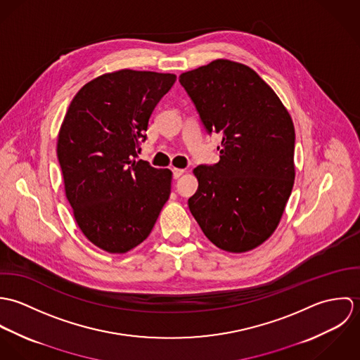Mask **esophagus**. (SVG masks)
I'll return each instance as SVG.
<instances>
[{
  "label": "esophagus",
  "instance_id": "esophagus-1",
  "mask_svg": "<svg viewBox=\"0 0 360 360\" xmlns=\"http://www.w3.org/2000/svg\"><path fill=\"white\" fill-rule=\"evenodd\" d=\"M172 173H173V179H179L183 173H184V169H172Z\"/></svg>",
  "mask_w": 360,
  "mask_h": 360
}]
</instances>
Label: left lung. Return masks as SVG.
I'll return each instance as SVG.
<instances>
[{"mask_svg":"<svg viewBox=\"0 0 360 360\" xmlns=\"http://www.w3.org/2000/svg\"><path fill=\"white\" fill-rule=\"evenodd\" d=\"M180 84L207 134L219 133L220 160L194 169L188 207L206 237L245 252L276 230L291 195L295 130L288 110L251 68L227 59L181 73Z\"/></svg>","mask_w":360,"mask_h":360,"instance_id":"1","label":"left lung"}]
</instances>
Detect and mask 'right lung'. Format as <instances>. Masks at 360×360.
<instances>
[{
  "instance_id": "right-lung-1",
  "label": "right lung",
  "mask_w": 360,
  "mask_h": 360,
  "mask_svg": "<svg viewBox=\"0 0 360 360\" xmlns=\"http://www.w3.org/2000/svg\"><path fill=\"white\" fill-rule=\"evenodd\" d=\"M174 82L170 73H106L79 90L62 122L56 153L66 198L83 234L106 252L141 244L169 200L172 172L136 159Z\"/></svg>"
}]
</instances>
